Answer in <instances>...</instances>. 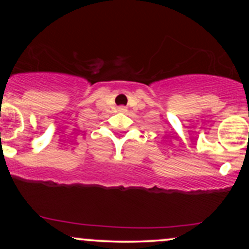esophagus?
<instances>
[{"label": "esophagus", "mask_w": 249, "mask_h": 249, "mask_svg": "<svg viewBox=\"0 0 249 249\" xmlns=\"http://www.w3.org/2000/svg\"><path fill=\"white\" fill-rule=\"evenodd\" d=\"M118 111H119V112H126V107H118Z\"/></svg>", "instance_id": "esophagus-1"}]
</instances>
